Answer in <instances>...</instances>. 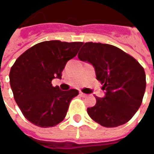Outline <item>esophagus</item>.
<instances>
[{
  "label": "esophagus",
  "mask_w": 154,
  "mask_h": 154,
  "mask_svg": "<svg viewBox=\"0 0 154 154\" xmlns=\"http://www.w3.org/2000/svg\"><path fill=\"white\" fill-rule=\"evenodd\" d=\"M79 94H80V96H81V97H87V94L83 93V92H82V91H80V92H79Z\"/></svg>",
  "instance_id": "34e87169"
}]
</instances>
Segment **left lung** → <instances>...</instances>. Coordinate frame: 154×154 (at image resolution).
Listing matches in <instances>:
<instances>
[{"label": "left lung", "mask_w": 154, "mask_h": 154, "mask_svg": "<svg viewBox=\"0 0 154 154\" xmlns=\"http://www.w3.org/2000/svg\"><path fill=\"white\" fill-rule=\"evenodd\" d=\"M78 58L93 66L97 79L106 90L105 97H96V105L87 108L89 116L107 128L128 122L141 106L145 91L142 66L119 48L100 43H86Z\"/></svg>", "instance_id": "1"}]
</instances>
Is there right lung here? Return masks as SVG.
Listing matches in <instances>:
<instances>
[{
  "label": "right lung",
  "instance_id": "1",
  "mask_svg": "<svg viewBox=\"0 0 154 154\" xmlns=\"http://www.w3.org/2000/svg\"><path fill=\"white\" fill-rule=\"evenodd\" d=\"M82 42L44 41L35 44L16 59L10 72L15 102L26 119L42 128L62 122L78 91H61L52 80L62 77L65 65L78 53Z\"/></svg>",
  "mask_w": 154,
  "mask_h": 154
}]
</instances>
